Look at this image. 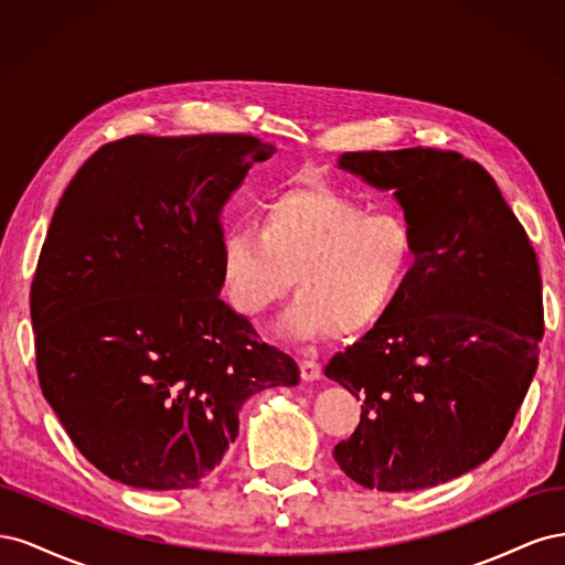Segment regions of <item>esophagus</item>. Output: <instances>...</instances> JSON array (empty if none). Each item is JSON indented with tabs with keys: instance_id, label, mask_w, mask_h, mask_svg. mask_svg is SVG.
I'll return each instance as SVG.
<instances>
[{
	"instance_id": "34e87169",
	"label": "esophagus",
	"mask_w": 565,
	"mask_h": 565,
	"mask_svg": "<svg viewBox=\"0 0 565 565\" xmlns=\"http://www.w3.org/2000/svg\"><path fill=\"white\" fill-rule=\"evenodd\" d=\"M299 372H301L303 382H313L320 377V365L316 361H309V358H303V361L299 363Z\"/></svg>"
}]
</instances>
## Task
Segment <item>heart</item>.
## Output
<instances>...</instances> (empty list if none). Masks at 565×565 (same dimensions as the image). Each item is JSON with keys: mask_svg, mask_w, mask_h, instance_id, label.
Here are the masks:
<instances>
[{"mask_svg": "<svg viewBox=\"0 0 565 565\" xmlns=\"http://www.w3.org/2000/svg\"><path fill=\"white\" fill-rule=\"evenodd\" d=\"M417 264V235L398 212H370L332 188H292L259 214V231L221 235L218 276L235 313L259 320L292 287L280 320L289 341L361 337L398 303Z\"/></svg>", "mask_w": 565, "mask_h": 565, "instance_id": "1", "label": "heart"}]
</instances>
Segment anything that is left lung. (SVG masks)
<instances>
[{"label": "left lung", "mask_w": 565, "mask_h": 565, "mask_svg": "<svg viewBox=\"0 0 565 565\" xmlns=\"http://www.w3.org/2000/svg\"><path fill=\"white\" fill-rule=\"evenodd\" d=\"M337 164L393 191L417 264L384 320L324 367L363 401L361 424L332 455L370 490L448 483L502 446L535 377L537 256L494 179L459 152H344Z\"/></svg>", "instance_id": "obj_1"}]
</instances>
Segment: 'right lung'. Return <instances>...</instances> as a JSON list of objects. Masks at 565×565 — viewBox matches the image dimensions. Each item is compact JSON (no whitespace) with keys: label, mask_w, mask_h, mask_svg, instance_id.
<instances>
[{"label":"right lung","mask_w":565,"mask_h":565,"mask_svg":"<svg viewBox=\"0 0 565 565\" xmlns=\"http://www.w3.org/2000/svg\"><path fill=\"white\" fill-rule=\"evenodd\" d=\"M276 148L243 134L127 136L65 188L30 289L38 374L113 481L195 488L256 391L299 367L218 299L221 212Z\"/></svg>","instance_id":"right-lung-1"}]
</instances>
